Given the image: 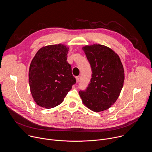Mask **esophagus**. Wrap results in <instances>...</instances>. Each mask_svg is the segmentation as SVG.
<instances>
[{
    "label": "esophagus",
    "mask_w": 152,
    "mask_h": 152,
    "mask_svg": "<svg viewBox=\"0 0 152 152\" xmlns=\"http://www.w3.org/2000/svg\"><path fill=\"white\" fill-rule=\"evenodd\" d=\"M76 81H77V82H78L79 81V80H80V76H76Z\"/></svg>",
    "instance_id": "1"
}]
</instances>
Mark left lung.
<instances>
[{"instance_id": "left-lung-1", "label": "left lung", "mask_w": 152, "mask_h": 152, "mask_svg": "<svg viewBox=\"0 0 152 152\" xmlns=\"http://www.w3.org/2000/svg\"><path fill=\"white\" fill-rule=\"evenodd\" d=\"M90 64L92 78L86 88L79 91L83 104L94 112L110 108L118 99L123 86L124 74L118 55L100 45L82 48Z\"/></svg>"}]
</instances>
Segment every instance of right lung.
<instances>
[{
  "instance_id": "right-lung-1",
  "label": "right lung",
  "mask_w": 152,
  "mask_h": 152,
  "mask_svg": "<svg viewBox=\"0 0 152 152\" xmlns=\"http://www.w3.org/2000/svg\"><path fill=\"white\" fill-rule=\"evenodd\" d=\"M69 48L62 44L41 48L29 67L31 92L37 104L52 108L60 104L76 80L67 62Z\"/></svg>"
}]
</instances>
